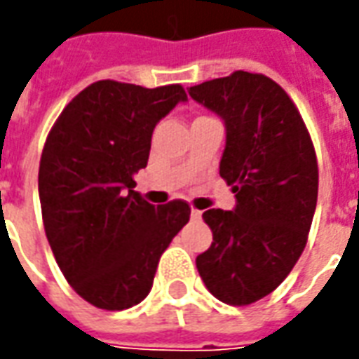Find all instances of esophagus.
<instances>
[{
  "mask_svg": "<svg viewBox=\"0 0 359 359\" xmlns=\"http://www.w3.org/2000/svg\"><path fill=\"white\" fill-rule=\"evenodd\" d=\"M190 217L194 219V221H200V219H202V211H200V210H192V211H190Z\"/></svg>",
  "mask_w": 359,
  "mask_h": 359,
  "instance_id": "34e87169",
  "label": "esophagus"
}]
</instances>
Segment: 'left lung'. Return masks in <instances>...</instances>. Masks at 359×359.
Returning <instances> with one entry per match:
<instances>
[{"instance_id":"left-lung-1","label":"left lung","mask_w":359,"mask_h":359,"mask_svg":"<svg viewBox=\"0 0 359 359\" xmlns=\"http://www.w3.org/2000/svg\"><path fill=\"white\" fill-rule=\"evenodd\" d=\"M225 123L219 175L233 211L208 210L213 242L196 267L217 300L246 306L277 288L302 256L317 205L316 149L292 100L264 74L236 71L188 88Z\"/></svg>"}]
</instances>
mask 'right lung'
Here are the masks:
<instances>
[{
    "mask_svg": "<svg viewBox=\"0 0 359 359\" xmlns=\"http://www.w3.org/2000/svg\"><path fill=\"white\" fill-rule=\"evenodd\" d=\"M180 102H188L180 84L97 81L74 95L46 140L38 172L46 236L69 285L95 308L140 304L190 219L187 202L156 208L133 190L154 128Z\"/></svg>",
    "mask_w": 359,
    "mask_h": 359,
    "instance_id": "add662e5",
    "label": "right lung"
}]
</instances>
